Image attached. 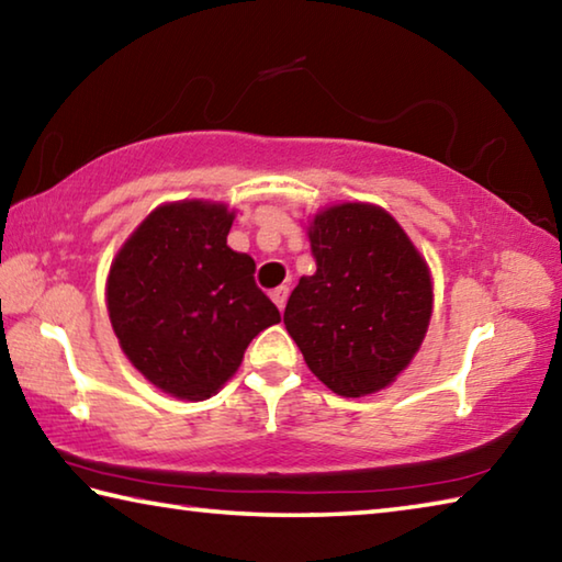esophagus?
<instances>
[{"mask_svg":"<svg viewBox=\"0 0 562 562\" xmlns=\"http://www.w3.org/2000/svg\"><path fill=\"white\" fill-rule=\"evenodd\" d=\"M270 297H272L274 304H278V310L282 312L284 304H288V297H290V288H288V284H280V288L272 290Z\"/></svg>","mask_w":562,"mask_h":562,"instance_id":"esophagus-1","label":"esophagus"}]
</instances>
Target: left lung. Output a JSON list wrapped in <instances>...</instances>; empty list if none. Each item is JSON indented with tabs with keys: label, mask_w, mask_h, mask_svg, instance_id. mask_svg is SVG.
I'll use <instances>...</instances> for the list:
<instances>
[{
	"label": "left lung",
	"mask_w": 562,
	"mask_h": 562,
	"mask_svg": "<svg viewBox=\"0 0 562 562\" xmlns=\"http://www.w3.org/2000/svg\"><path fill=\"white\" fill-rule=\"evenodd\" d=\"M317 272L284 307L310 372L339 396L382 392L412 364L434 312L424 255L384 207L337 203L307 225Z\"/></svg>",
	"instance_id": "1"
}]
</instances>
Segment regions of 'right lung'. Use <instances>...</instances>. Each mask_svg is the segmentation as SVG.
Instances as JSON below:
<instances>
[{
    "instance_id": "obj_1",
    "label": "right lung",
    "mask_w": 562,
    "mask_h": 562,
    "mask_svg": "<svg viewBox=\"0 0 562 562\" xmlns=\"http://www.w3.org/2000/svg\"><path fill=\"white\" fill-rule=\"evenodd\" d=\"M235 211L217 201L164 203L121 245L106 307L123 355L186 402L221 392L250 341L280 322L255 260L227 247Z\"/></svg>"
}]
</instances>
